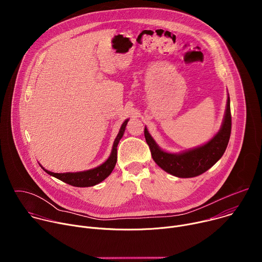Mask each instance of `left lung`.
I'll use <instances>...</instances> for the list:
<instances>
[{"instance_id": "left-lung-1", "label": "left lung", "mask_w": 262, "mask_h": 262, "mask_svg": "<svg viewBox=\"0 0 262 262\" xmlns=\"http://www.w3.org/2000/svg\"><path fill=\"white\" fill-rule=\"evenodd\" d=\"M231 134L230 98L220 130L207 143L179 154L166 152L159 147L145 126L144 135L154 161L167 173L180 178L198 176L211 168L225 152Z\"/></svg>"}]
</instances>
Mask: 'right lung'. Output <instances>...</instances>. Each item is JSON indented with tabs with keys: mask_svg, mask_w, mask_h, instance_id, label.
I'll return each instance as SVG.
<instances>
[{
	"mask_svg": "<svg viewBox=\"0 0 262 262\" xmlns=\"http://www.w3.org/2000/svg\"><path fill=\"white\" fill-rule=\"evenodd\" d=\"M128 122V119H126L121 127L120 130L114 141L113 144V148H112V152L108 157V159L101 164L100 166L94 168V169H90L87 171H81V172H66V173H54L51 171L46 170L41 165V168L50 175L62 180L63 182H66L70 185L73 186H79V188H87V186H93L99 182H101L102 180H104L113 171V169L115 168L116 162H117V146L118 143L120 141V139L122 138L126 124Z\"/></svg>",
	"mask_w": 262,
	"mask_h": 262,
	"instance_id": "right-lung-1",
	"label": "right lung"
}]
</instances>
